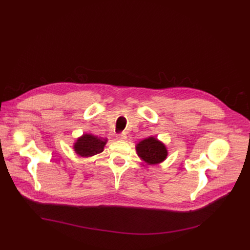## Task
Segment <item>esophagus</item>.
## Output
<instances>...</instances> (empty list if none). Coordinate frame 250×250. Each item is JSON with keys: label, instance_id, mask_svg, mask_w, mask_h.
<instances>
[{"label": "esophagus", "instance_id": "obj_1", "mask_svg": "<svg viewBox=\"0 0 250 250\" xmlns=\"http://www.w3.org/2000/svg\"><path fill=\"white\" fill-rule=\"evenodd\" d=\"M126 137H127V136H126V133H125V132H122V133L117 135V138H118L119 140H125Z\"/></svg>", "mask_w": 250, "mask_h": 250}]
</instances>
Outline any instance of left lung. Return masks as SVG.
I'll return each instance as SVG.
<instances>
[{"label": "left lung", "mask_w": 250, "mask_h": 250, "mask_svg": "<svg viewBox=\"0 0 250 250\" xmlns=\"http://www.w3.org/2000/svg\"><path fill=\"white\" fill-rule=\"evenodd\" d=\"M135 148L138 157L147 165L160 164L168 156L166 146L162 141L152 136L139 141Z\"/></svg>", "instance_id": "obj_1"}]
</instances>
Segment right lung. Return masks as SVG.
Returning a JSON list of instances; mask_svg holds the SVG:
<instances>
[{"label":"right lung","instance_id":"1","mask_svg":"<svg viewBox=\"0 0 250 250\" xmlns=\"http://www.w3.org/2000/svg\"><path fill=\"white\" fill-rule=\"evenodd\" d=\"M106 138H99L92 134H83L74 144V150L80 157L88 158L96 156L104 150Z\"/></svg>","mask_w":250,"mask_h":250}]
</instances>
